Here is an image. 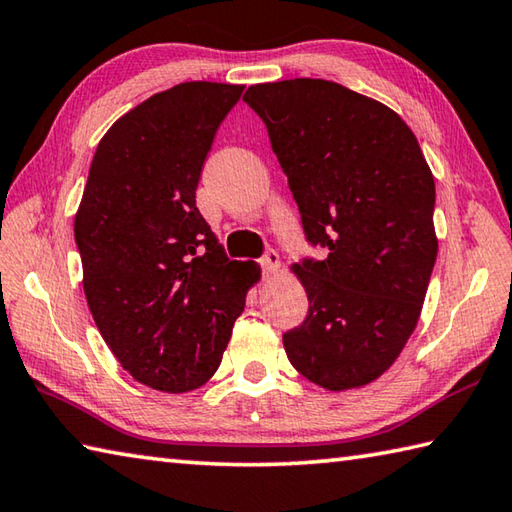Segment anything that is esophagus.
Returning a JSON list of instances; mask_svg holds the SVG:
<instances>
[{
	"mask_svg": "<svg viewBox=\"0 0 512 512\" xmlns=\"http://www.w3.org/2000/svg\"><path fill=\"white\" fill-rule=\"evenodd\" d=\"M259 266H262V271H264L266 277L273 275L277 271V266H280V255H277L273 248H268L266 253L259 257Z\"/></svg>",
	"mask_w": 512,
	"mask_h": 512,
	"instance_id": "obj_1",
	"label": "esophagus"
}]
</instances>
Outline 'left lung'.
I'll list each match as a JSON object with an SVG mask.
<instances>
[{"label":"left lung","instance_id":"1","mask_svg":"<svg viewBox=\"0 0 512 512\" xmlns=\"http://www.w3.org/2000/svg\"><path fill=\"white\" fill-rule=\"evenodd\" d=\"M309 246L295 273L309 313L286 331L291 365L331 392L367 385L398 358L436 262L434 179L403 118L331 80L253 85Z\"/></svg>","mask_w":512,"mask_h":512}]
</instances>
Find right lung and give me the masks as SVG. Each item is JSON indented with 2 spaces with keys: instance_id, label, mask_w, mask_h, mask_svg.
Masks as SVG:
<instances>
[{
  "instance_id": "1",
  "label": "right lung",
  "mask_w": 512,
  "mask_h": 512,
  "mask_svg": "<svg viewBox=\"0 0 512 512\" xmlns=\"http://www.w3.org/2000/svg\"><path fill=\"white\" fill-rule=\"evenodd\" d=\"M241 91L183 82L118 118L73 224L98 331L123 369L161 392L215 374L259 277L255 262H230L197 208L203 163Z\"/></svg>"
}]
</instances>
